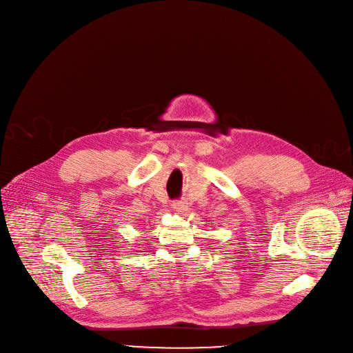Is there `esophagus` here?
<instances>
[{
	"mask_svg": "<svg viewBox=\"0 0 353 353\" xmlns=\"http://www.w3.org/2000/svg\"><path fill=\"white\" fill-rule=\"evenodd\" d=\"M172 206H173V209L176 212H183L184 208H186V201H184V200H176V201H173Z\"/></svg>",
	"mask_w": 353,
	"mask_h": 353,
	"instance_id": "34e87169",
	"label": "esophagus"
}]
</instances>
